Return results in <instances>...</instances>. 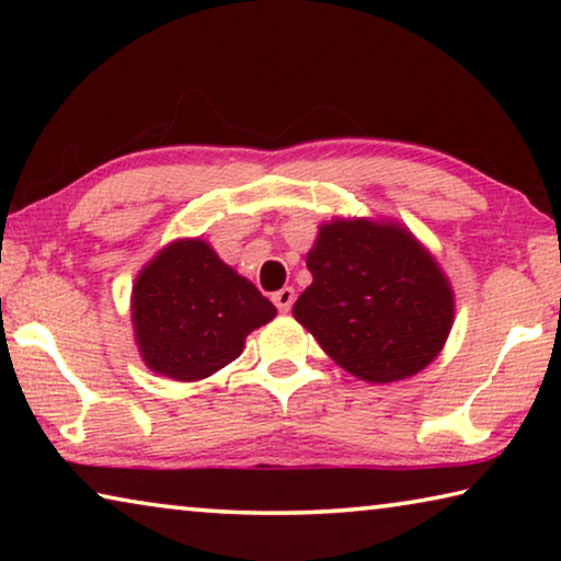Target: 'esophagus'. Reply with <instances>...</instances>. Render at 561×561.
<instances>
[{
  "label": "esophagus",
  "mask_w": 561,
  "mask_h": 561,
  "mask_svg": "<svg viewBox=\"0 0 561 561\" xmlns=\"http://www.w3.org/2000/svg\"><path fill=\"white\" fill-rule=\"evenodd\" d=\"M272 301H274V307H277L279 311H284V314H287V311L291 309V304H294V289H291V287L279 289V291L272 297Z\"/></svg>",
  "instance_id": "esophagus-1"
}]
</instances>
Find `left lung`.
Returning a JSON list of instances; mask_svg holds the SVG:
<instances>
[{
	"label": "left lung",
	"mask_w": 561,
	"mask_h": 561,
	"mask_svg": "<svg viewBox=\"0 0 561 561\" xmlns=\"http://www.w3.org/2000/svg\"><path fill=\"white\" fill-rule=\"evenodd\" d=\"M311 284L291 314L366 383L431 366L450 336L455 291L428 247L396 220L334 217L307 252Z\"/></svg>",
	"instance_id": "obj_1"
}]
</instances>
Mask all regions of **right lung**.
Instances as JSON below:
<instances>
[{
	"mask_svg": "<svg viewBox=\"0 0 561 561\" xmlns=\"http://www.w3.org/2000/svg\"><path fill=\"white\" fill-rule=\"evenodd\" d=\"M274 317V304L203 237L160 247L130 291L140 358L153 374L183 383L203 381L232 364L244 339Z\"/></svg>",
	"mask_w": 561,
	"mask_h": 561,
	"instance_id": "add662e5",
	"label": "right lung"
}]
</instances>
